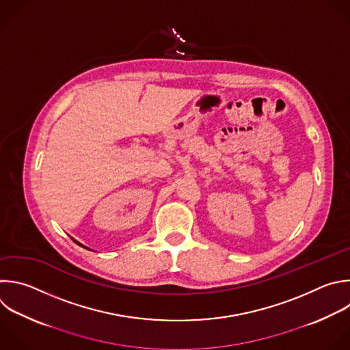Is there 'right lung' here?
<instances>
[{"label": "right lung", "instance_id": "1", "mask_svg": "<svg viewBox=\"0 0 350 350\" xmlns=\"http://www.w3.org/2000/svg\"><path fill=\"white\" fill-rule=\"evenodd\" d=\"M74 242H75V243H77V245H79V246H82V245H81V243H78V242H77V241H74ZM82 247H85V246H82ZM85 249H88V247H85Z\"/></svg>", "mask_w": 350, "mask_h": 350}]
</instances>
